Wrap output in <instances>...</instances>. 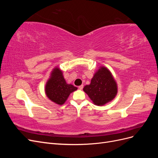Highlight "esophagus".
<instances>
[{"instance_id": "obj_1", "label": "esophagus", "mask_w": 158, "mask_h": 158, "mask_svg": "<svg viewBox=\"0 0 158 158\" xmlns=\"http://www.w3.org/2000/svg\"><path fill=\"white\" fill-rule=\"evenodd\" d=\"M83 88H84V85H80V86L78 87V88H79L80 89H82Z\"/></svg>"}]
</instances>
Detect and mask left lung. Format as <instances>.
Segmentation results:
<instances>
[{
    "mask_svg": "<svg viewBox=\"0 0 158 158\" xmlns=\"http://www.w3.org/2000/svg\"><path fill=\"white\" fill-rule=\"evenodd\" d=\"M117 89V84L111 71L102 66H99L91 83L85 85L83 90L94 105L102 106L115 98Z\"/></svg>",
    "mask_w": 158,
    "mask_h": 158,
    "instance_id": "obj_1",
    "label": "left lung"
}]
</instances>
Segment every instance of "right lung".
I'll return each mask as SVG.
<instances>
[{
  "mask_svg": "<svg viewBox=\"0 0 158 158\" xmlns=\"http://www.w3.org/2000/svg\"><path fill=\"white\" fill-rule=\"evenodd\" d=\"M78 88L73 84H67L62 70L56 66L52 69L50 78L45 87L47 97L57 105H63L67 100L70 94Z\"/></svg>",
  "mask_w": 158,
  "mask_h": 158,
  "instance_id": "1",
  "label": "right lung"
}]
</instances>
